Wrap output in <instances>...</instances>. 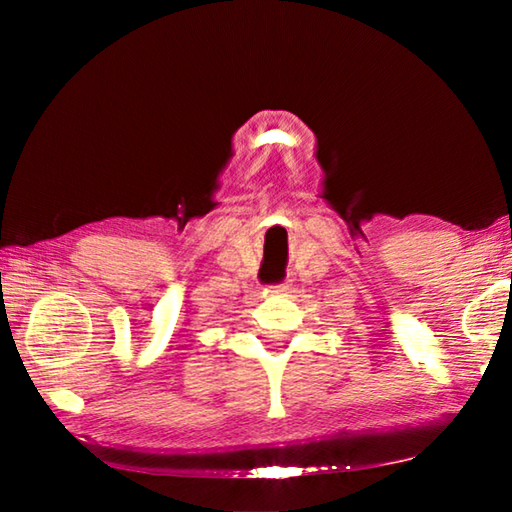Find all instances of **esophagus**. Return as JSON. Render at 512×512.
<instances>
[{"label": "esophagus", "instance_id": "1", "mask_svg": "<svg viewBox=\"0 0 512 512\" xmlns=\"http://www.w3.org/2000/svg\"><path fill=\"white\" fill-rule=\"evenodd\" d=\"M268 289H271L273 293H275V291H284V289H289V282H282V284H273V287H268Z\"/></svg>", "mask_w": 512, "mask_h": 512}]
</instances>
